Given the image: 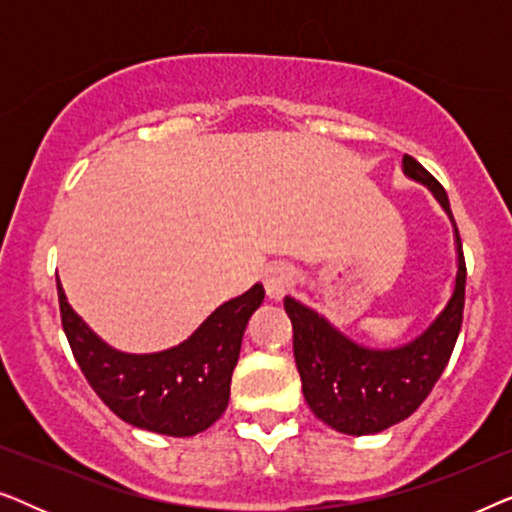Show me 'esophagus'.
Here are the masks:
<instances>
[{
  "label": "esophagus",
  "mask_w": 512,
  "mask_h": 512,
  "mask_svg": "<svg viewBox=\"0 0 512 512\" xmlns=\"http://www.w3.org/2000/svg\"><path fill=\"white\" fill-rule=\"evenodd\" d=\"M263 284H265V293H268V298L279 303V300H282L291 289L293 270L289 265H270V268H265L263 272Z\"/></svg>",
  "instance_id": "esophagus-1"
}]
</instances>
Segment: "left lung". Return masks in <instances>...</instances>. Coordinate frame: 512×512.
Masks as SVG:
<instances>
[{"label":"left lung","mask_w":512,"mask_h":512,"mask_svg":"<svg viewBox=\"0 0 512 512\" xmlns=\"http://www.w3.org/2000/svg\"><path fill=\"white\" fill-rule=\"evenodd\" d=\"M403 174L429 188L454 228L457 275L431 324L405 345L377 349L359 345L296 298H284L305 401L321 422L347 436H370L408 419L443 375L464 319L466 263L445 188L410 156H403Z\"/></svg>","instance_id":"8db88e82"}]
</instances>
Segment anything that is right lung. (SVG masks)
Wrapping results in <instances>:
<instances>
[{"mask_svg": "<svg viewBox=\"0 0 512 512\" xmlns=\"http://www.w3.org/2000/svg\"><path fill=\"white\" fill-rule=\"evenodd\" d=\"M58 298L74 359L109 410L137 429L186 438L226 412L244 331L265 289L254 284L216 307L179 345L149 354L121 352L104 342L67 303L60 279Z\"/></svg>", "mask_w": 512, "mask_h": 512, "instance_id": "1", "label": "right lung"}]
</instances>
